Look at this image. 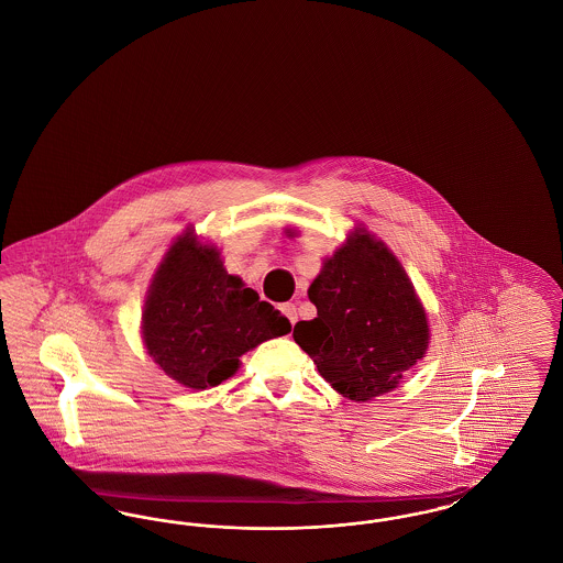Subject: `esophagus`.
<instances>
[{
    "label": "esophagus",
    "mask_w": 563,
    "mask_h": 563,
    "mask_svg": "<svg viewBox=\"0 0 563 563\" xmlns=\"http://www.w3.org/2000/svg\"><path fill=\"white\" fill-rule=\"evenodd\" d=\"M280 312L287 317V321L291 322V324L297 322V308H295V303H291V301L283 303V306H280Z\"/></svg>",
    "instance_id": "1"
}]
</instances>
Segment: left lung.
<instances>
[{
    "label": "left lung",
    "mask_w": 563,
    "mask_h": 563,
    "mask_svg": "<svg viewBox=\"0 0 563 563\" xmlns=\"http://www.w3.org/2000/svg\"><path fill=\"white\" fill-rule=\"evenodd\" d=\"M314 321L294 327L303 350L333 390L372 401L401 382L429 346L427 314L384 242L356 234L308 289Z\"/></svg>",
    "instance_id": "obj_1"
}]
</instances>
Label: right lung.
<instances>
[{
  "label": "right lung",
  "instance_id": "obj_1",
  "mask_svg": "<svg viewBox=\"0 0 563 563\" xmlns=\"http://www.w3.org/2000/svg\"><path fill=\"white\" fill-rule=\"evenodd\" d=\"M291 331L272 303L228 274L191 232L166 253L143 312L147 352L179 384L205 390L232 377L239 358Z\"/></svg>",
  "mask_w": 563,
  "mask_h": 563
}]
</instances>
